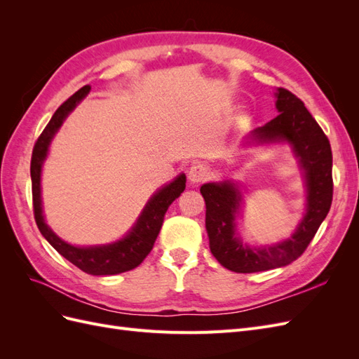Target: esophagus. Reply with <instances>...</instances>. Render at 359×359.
Wrapping results in <instances>:
<instances>
[{
    "label": "esophagus",
    "instance_id": "1",
    "mask_svg": "<svg viewBox=\"0 0 359 359\" xmlns=\"http://www.w3.org/2000/svg\"><path fill=\"white\" fill-rule=\"evenodd\" d=\"M187 177L190 184H199L210 177V168L205 165H193L189 169Z\"/></svg>",
    "mask_w": 359,
    "mask_h": 359
}]
</instances>
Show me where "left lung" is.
Listing matches in <instances>:
<instances>
[{
	"instance_id": "1",
	"label": "left lung",
	"mask_w": 359,
	"mask_h": 359,
	"mask_svg": "<svg viewBox=\"0 0 359 359\" xmlns=\"http://www.w3.org/2000/svg\"><path fill=\"white\" fill-rule=\"evenodd\" d=\"M276 107L280 112L248 135V145H290L302 170L307 191L306 212L295 232L285 241L268 247L243 243L236 232V217L243 206V193L231 180L206 182L201 187L205 199V226L212 256L233 273H259L286 266L307 248L332 202V153L328 137L295 94L277 88Z\"/></svg>"
}]
</instances>
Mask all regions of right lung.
<instances>
[{
  "label": "right lung",
  "mask_w": 359,
  "mask_h": 359,
  "mask_svg": "<svg viewBox=\"0 0 359 359\" xmlns=\"http://www.w3.org/2000/svg\"><path fill=\"white\" fill-rule=\"evenodd\" d=\"M91 86L85 85L79 91H76L70 99L64 102L55 114L52 115L50 121L39 136L37 142L32 149L31 157V182H32V206H34V219L39 226V231L46 238V241L66 257L69 262L82 269L83 273L91 276H115L126 273L142 264V260L153 250L154 243L161 229L163 219L169 208V205L175 201L186 189V175H180L170 181L166 186L158 189L147 202L145 208L140 212L139 219L133 224L126 236L111 244L103 245H88L79 247L69 244L53 232L45 222L41 205V168L45 163L49 147L53 136L57 135L64 119L78 106L86 94L90 93Z\"/></svg>",
  "instance_id": "add662e5"
}]
</instances>
